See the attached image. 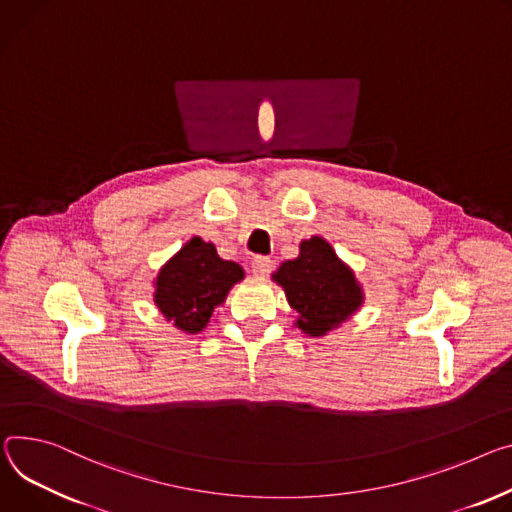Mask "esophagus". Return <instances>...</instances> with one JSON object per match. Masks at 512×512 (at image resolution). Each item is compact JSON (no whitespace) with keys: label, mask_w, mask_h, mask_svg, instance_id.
Wrapping results in <instances>:
<instances>
[{"label":"esophagus","mask_w":512,"mask_h":512,"mask_svg":"<svg viewBox=\"0 0 512 512\" xmlns=\"http://www.w3.org/2000/svg\"><path fill=\"white\" fill-rule=\"evenodd\" d=\"M273 269V261L269 257H255L253 263H251V271L257 275V277H265L269 275Z\"/></svg>","instance_id":"1"}]
</instances>
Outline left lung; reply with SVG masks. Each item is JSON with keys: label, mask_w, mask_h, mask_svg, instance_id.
<instances>
[{"label": "left lung", "mask_w": 512, "mask_h": 512, "mask_svg": "<svg viewBox=\"0 0 512 512\" xmlns=\"http://www.w3.org/2000/svg\"><path fill=\"white\" fill-rule=\"evenodd\" d=\"M271 280L286 292L288 304L298 312L294 324L308 337L339 329L365 300L355 271L316 235L302 241L298 257L284 261Z\"/></svg>", "instance_id": "8db88e82"}]
</instances>
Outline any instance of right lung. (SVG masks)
<instances>
[{"instance_id":"add662e5","label":"right lung","mask_w":512,"mask_h":512,"mask_svg":"<svg viewBox=\"0 0 512 512\" xmlns=\"http://www.w3.org/2000/svg\"><path fill=\"white\" fill-rule=\"evenodd\" d=\"M243 277L239 263L218 257L212 243L194 237L159 269L153 300L177 331L198 335Z\"/></svg>"}]
</instances>
